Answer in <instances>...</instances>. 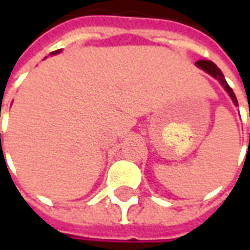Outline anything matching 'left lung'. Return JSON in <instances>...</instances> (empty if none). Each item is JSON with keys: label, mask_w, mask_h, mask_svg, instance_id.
<instances>
[{"label": "left lung", "mask_w": 250, "mask_h": 250, "mask_svg": "<svg viewBox=\"0 0 250 250\" xmlns=\"http://www.w3.org/2000/svg\"><path fill=\"white\" fill-rule=\"evenodd\" d=\"M195 65L198 66L199 69H202V71H205L206 73H209L210 76L214 77L215 80H218L221 85L224 87V89H225L226 92H228V95L230 96L231 102L234 103V105H236V107L238 105V102H237V98H236V95H234V92H233V89L229 87V84L226 83L225 77H224V73L221 72L220 68L215 65L214 62H210V60H199V62H195ZM249 116H250V114H249Z\"/></svg>", "instance_id": "left-lung-1"}]
</instances>
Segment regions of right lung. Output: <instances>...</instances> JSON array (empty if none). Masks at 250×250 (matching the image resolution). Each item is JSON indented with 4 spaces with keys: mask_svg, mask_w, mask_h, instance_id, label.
<instances>
[{
    "mask_svg": "<svg viewBox=\"0 0 250 250\" xmlns=\"http://www.w3.org/2000/svg\"><path fill=\"white\" fill-rule=\"evenodd\" d=\"M60 52H62V49H57V51H55V52H51L49 55H51V56H53V55H59ZM0 139H1V134H0Z\"/></svg>",
    "mask_w": 250,
    "mask_h": 250,
    "instance_id": "right-lung-1",
    "label": "right lung"
}]
</instances>
